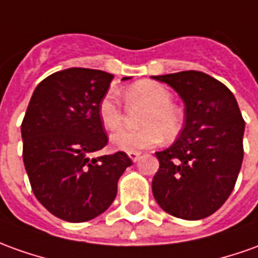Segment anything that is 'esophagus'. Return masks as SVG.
<instances>
[{
  "label": "esophagus",
  "instance_id": "34e87169",
  "mask_svg": "<svg viewBox=\"0 0 258 258\" xmlns=\"http://www.w3.org/2000/svg\"><path fill=\"white\" fill-rule=\"evenodd\" d=\"M127 156H129V159L132 160V161H135V163H136V161H138L140 157V152H129L127 153Z\"/></svg>",
  "mask_w": 258,
  "mask_h": 258
}]
</instances>
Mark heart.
I'll return each mask as SVG.
<instances>
[{
    "instance_id": "heart-1",
    "label": "heart",
    "mask_w": 258,
    "mask_h": 258,
    "mask_svg": "<svg viewBox=\"0 0 258 258\" xmlns=\"http://www.w3.org/2000/svg\"><path fill=\"white\" fill-rule=\"evenodd\" d=\"M123 97L129 104H145L147 109L140 119L143 127L138 131L120 129L111 136V143L123 152H138L156 146L164 139H174L182 127V112L173 105V94L166 85L143 80L127 87ZM98 118L106 131L122 125L123 112L113 91L106 92L98 104Z\"/></svg>"
}]
</instances>
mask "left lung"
I'll list each match as a JSON object with an SVG mask.
<instances>
[{"label":"left lung","mask_w":258,"mask_h":258,"mask_svg":"<svg viewBox=\"0 0 258 258\" xmlns=\"http://www.w3.org/2000/svg\"><path fill=\"white\" fill-rule=\"evenodd\" d=\"M152 78L166 83L185 104V120L171 146L156 153L154 200L185 221L216 212L232 194L243 161L244 120L226 85L205 73L180 72Z\"/></svg>","instance_id":"left-lung-1"}]
</instances>
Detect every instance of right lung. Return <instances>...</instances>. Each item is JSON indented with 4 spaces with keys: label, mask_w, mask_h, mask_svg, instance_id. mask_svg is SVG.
<instances>
[{
    "label": "right lung",
    "mask_w": 258,
    "mask_h": 258,
    "mask_svg": "<svg viewBox=\"0 0 258 258\" xmlns=\"http://www.w3.org/2000/svg\"><path fill=\"white\" fill-rule=\"evenodd\" d=\"M112 78L80 67L54 73L39 83L22 120V156L32 191L63 221L87 222L105 212L119 177L132 166L123 152L90 157L108 143L98 104Z\"/></svg>",
    "instance_id": "add662e5"
}]
</instances>
